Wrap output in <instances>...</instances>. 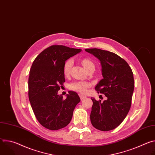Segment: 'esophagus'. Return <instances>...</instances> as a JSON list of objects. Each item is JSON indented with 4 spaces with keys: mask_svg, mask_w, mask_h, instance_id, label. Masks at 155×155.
I'll return each instance as SVG.
<instances>
[{
    "mask_svg": "<svg viewBox=\"0 0 155 155\" xmlns=\"http://www.w3.org/2000/svg\"><path fill=\"white\" fill-rule=\"evenodd\" d=\"M79 96H80V99H81V100H83V99H85V98L86 97V96H83V95H81V94H80Z\"/></svg>",
    "mask_w": 155,
    "mask_h": 155,
    "instance_id": "34e87169",
    "label": "esophagus"
}]
</instances>
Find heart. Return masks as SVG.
I'll return each instance as SVG.
<instances>
[{
    "label": "heart",
    "instance_id": "obj_1",
    "mask_svg": "<svg viewBox=\"0 0 155 155\" xmlns=\"http://www.w3.org/2000/svg\"><path fill=\"white\" fill-rule=\"evenodd\" d=\"M73 64V61L71 59H68L66 61L64 65L63 72L65 76L69 75L71 72V69ZM81 64L83 65V68L87 71L92 68H94V64L93 62L87 58H84L81 60ZM90 87V84L88 82L86 81H75L71 83L69 85L70 89L80 93H86L88 88Z\"/></svg>",
    "mask_w": 155,
    "mask_h": 155
}]
</instances>
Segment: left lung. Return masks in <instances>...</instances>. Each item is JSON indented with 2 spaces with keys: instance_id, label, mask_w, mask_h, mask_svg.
Returning <instances> with one entry per match:
<instances>
[{
  "instance_id": "left-lung-1",
  "label": "left lung",
  "mask_w": 155,
  "mask_h": 155,
  "mask_svg": "<svg viewBox=\"0 0 155 155\" xmlns=\"http://www.w3.org/2000/svg\"><path fill=\"white\" fill-rule=\"evenodd\" d=\"M85 51L101 61L103 78L95 90L107 98L104 102L91 98V124L102 131L114 129L123 122L130 108L134 88L133 73L127 62L115 53L97 48Z\"/></svg>"
}]
</instances>
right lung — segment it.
<instances>
[{"label": "right lung", "instance_id": "right-lung-1", "mask_svg": "<svg viewBox=\"0 0 155 155\" xmlns=\"http://www.w3.org/2000/svg\"><path fill=\"white\" fill-rule=\"evenodd\" d=\"M81 51L52 45L41 52L32 63L28 80L29 99L37 120L47 129L58 130L68 126L80 101L74 91H69L65 99L58 91L65 82V61Z\"/></svg>", "mask_w": 155, "mask_h": 155}]
</instances>
